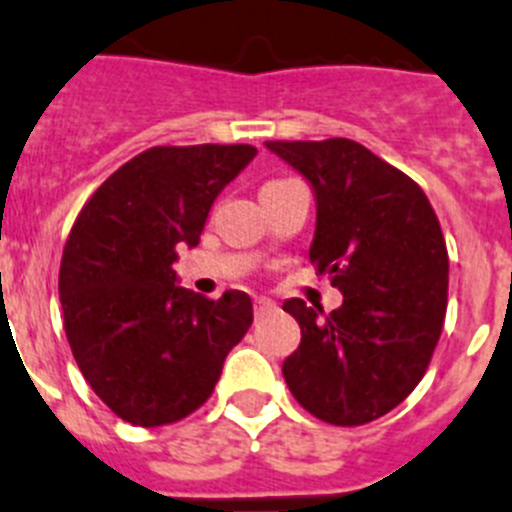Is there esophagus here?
<instances>
[{"mask_svg":"<svg viewBox=\"0 0 512 512\" xmlns=\"http://www.w3.org/2000/svg\"><path fill=\"white\" fill-rule=\"evenodd\" d=\"M275 304L270 299H265V296H257L255 299V314L257 317H262V314H268V311H273Z\"/></svg>","mask_w":512,"mask_h":512,"instance_id":"1","label":"esophagus"}]
</instances>
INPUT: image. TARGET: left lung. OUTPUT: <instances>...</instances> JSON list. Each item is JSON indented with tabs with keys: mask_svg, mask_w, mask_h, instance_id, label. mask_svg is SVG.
I'll use <instances>...</instances> for the list:
<instances>
[{
	"mask_svg": "<svg viewBox=\"0 0 512 512\" xmlns=\"http://www.w3.org/2000/svg\"><path fill=\"white\" fill-rule=\"evenodd\" d=\"M309 182L317 226L309 257L342 304L283 309L301 327L283 361L296 402L332 425H363L420 384L446 319L448 252L417 182L350 139L265 141Z\"/></svg>",
	"mask_w": 512,
	"mask_h": 512,
	"instance_id": "left-lung-1",
	"label": "left lung"
}]
</instances>
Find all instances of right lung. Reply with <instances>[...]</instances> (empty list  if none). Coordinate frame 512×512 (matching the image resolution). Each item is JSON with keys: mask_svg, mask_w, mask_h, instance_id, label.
<instances>
[{"mask_svg": "<svg viewBox=\"0 0 512 512\" xmlns=\"http://www.w3.org/2000/svg\"><path fill=\"white\" fill-rule=\"evenodd\" d=\"M255 146H154L102 182L74 221L59 270L71 353L97 397L157 428L211 397L226 355L250 330L252 299L208 301L172 270L198 247L213 201Z\"/></svg>", "mask_w": 512, "mask_h": 512, "instance_id": "add662e5", "label": "right lung"}]
</instances>
